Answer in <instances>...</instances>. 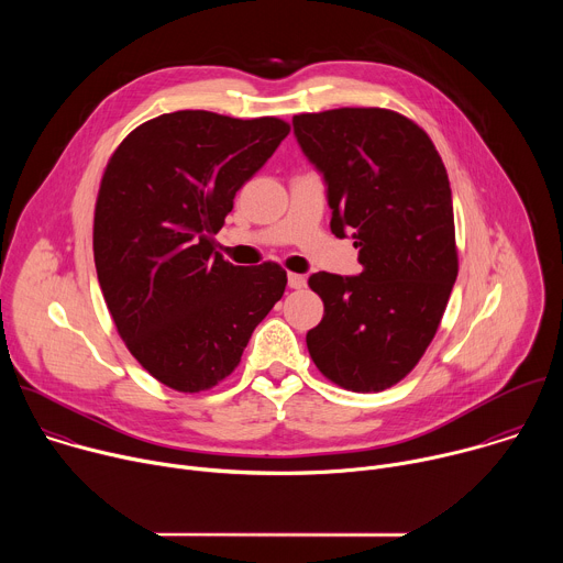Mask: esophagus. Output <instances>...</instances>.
<instances>
[{
	"instance_id": "34e87169",
	"label": "esophagus",
	"mask_w": 563,
	"mask_h": 563,
	"mask_svg": "<svg viewBox=\"0 0 563 563\" xmlns=\"http://www.w3.org/2000/svg\"><path fill=\"white\" fill-rule=\"evenodd\" d=\"M287 285H289V289H302L307 285V280L300 274H289L287 276Z\"/></svg>"
}]
</instances>
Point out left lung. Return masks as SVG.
Wrapping results in <instances>:
<instances>
[{"label": "left lung", "mask_w": 563, "mask_h": 563, "mask_svg": "<svg viewBox=\"0 0 563 563\" xmlns=\"http://www.w3.org/2000/svg\"><path fill=\"white\" fill-rule=\"evenodd\" d=\"M291 124L328 187L332 233L352 231L363 265L356 276H309L325 305L307 332L309 356L345 389H387L428 350L456 280L445 167L428 133L387 109L302 113Z\"/></svg>", "instance_id": "obj_1"}]
</instances>
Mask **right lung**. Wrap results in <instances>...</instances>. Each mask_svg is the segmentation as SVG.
Segmentation results:
<instances>
[{"instance_id": "1", "label": "right lung", "mask_w": 563, "mask_h": 563, "mask_svg": "<svg viewBox=\"0 0 563 563\" xmlns=\"http://www.w3.org/2000/svg\"><path fill=\"white\" fill-rule=\"evenodd\" d=\"M287 133L278 118L176 111L131 131L109 159L93 222L98 280L129 352L178 391L229 376L283 298V267L231 265L213 235Z\"/></svg>"}]
</instances>
